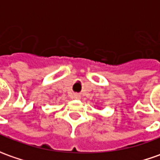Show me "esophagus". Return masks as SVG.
Instances as JSON below:
<instances>
[{
	"label": "esophagus",
	"instance_id": "obj_1",
	"mask_svg": "<svg viewBox=\"0 0 160 160\" xmlns=\"http://www.w3.org/2000/svg\"><path fill=\"white\" fill-rule=\"evenodd\" d=\"M74 97H75V98H78V97H79V95H78V94H74Z\"/></svg>",
	"mask_w": 160,
	"mask_h": 160
}]
</instances>
